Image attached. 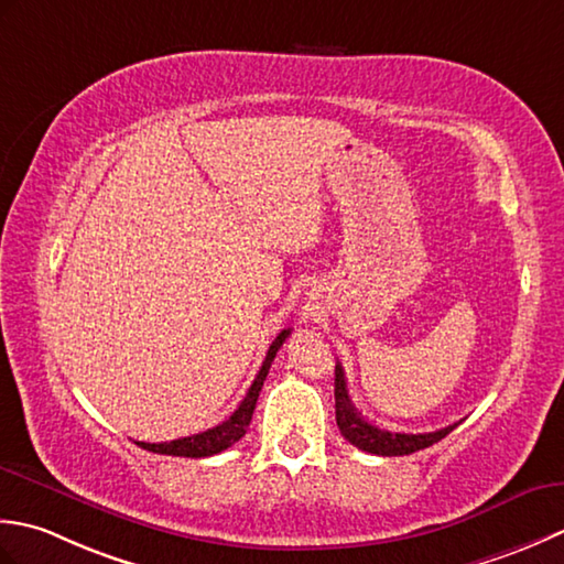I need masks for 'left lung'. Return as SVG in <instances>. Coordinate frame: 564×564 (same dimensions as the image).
Segmentation results:
<instances>
[{
  "label": "left lung",
  "mask_w": 564,
  "mask_h": 564,
  "mask_svg": "<svg viewBox=\"0 0 564 564\" xmlns=\"http://www.w3.org/2000/svg\"><path fill=\"white\" fill-rule=\"evenodd\" d=\"M336 423L343 433V438L348 443L360 447L365 453L384 455V457L411 455L416 451H423V447L443 441L447 433L457 429V423H453V426L433 431V433H397V431H384L375 426V423L362 419L358 409L352 406V401L348 397L346 372H343L340 365H336Z\"/></svg>",
  "instance_id": "1"
}]
</instances>
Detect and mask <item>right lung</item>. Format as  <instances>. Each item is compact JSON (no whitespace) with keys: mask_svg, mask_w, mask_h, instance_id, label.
<instances>
[{"mask_svg":"<svg viewBox=\"0 0 564 564\" xmlns=\"http://www.w3.org/2000/svg\"><path fill=\"white\" fill-rule=\"evenodd\" d=\"M290 333H292V328H284L280 336L272 340V346L265 355V362H262L258 377L252 379L246 399L240 401L238 409L224 423H218V426L204 431V433L187 435V438H177V441H170V443H141V441H138V445L145 447V451H151V453H160V455L209 457V455L221 453V451H226V447H231L234 443H238L240 438H243L248 426H250L252 411H256L260 389H262V382H265V377L270 372V365L274 360V355H278V350L282 348V343L290 338Z\"/></svg>","mask_w":564,"mask_h":564,"instance_id":"add662e5","label":"right lung"}]
</instances>
